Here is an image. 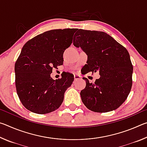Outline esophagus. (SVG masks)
<instances>
[{"mask_svg": "<svg viewBox=\"0 0 147 147\" xmlns=\"http://www.w3.org/2000/svg\"><path fill=\"white\" fill-rule=\"evenodd\" d=\"M74 80H77L80 79V76L79 75H76V74H74Z\"/></svg>", "mask_w": 147, "mask_h": 147, "instance_id": "1", "label": "esophagus"}]
</instances>
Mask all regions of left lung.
<instances>
[{
    "instance_id": "left-lung-1",
    "label": "left lung",
    "mask_w": 147,
    "mask_h": 147,
    "mask_svg": "<svg viewBox=\"0 0 147 147\" xmlns=\"http://www.w3.org/2000/svg\"><path fill=\"white\" fill-rule=\"evenodd\" d=\"M73 45L88 55V72L99 71L94 83L88 78L80 92L82 101L94 112L115 110L127 98L132 86L133 66L126 48L104 32L78 29Z\"/></svg>"
}]
</instances>
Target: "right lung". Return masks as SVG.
I'll use <instances>...</instances> for the list:
<instances>
[{"mask_svg": "<svg viewBox=\"0 0 147 147\" xmlns=\"http://www.w3.org/2000/svg\"><path fill=\"white\" fill-rule=\"evenodd\" d=\"M76 29L51 30L27 41L15 64L17 93L32 112L45 114L55 111L63 101L74 76L70 73L54 80L53 69L63 64V54L73 42Z\"/></svg>", "mask_w": 147, "mask_h": 147, "instance_id": "add662e5", "label": "right lung"}]
</instances>
